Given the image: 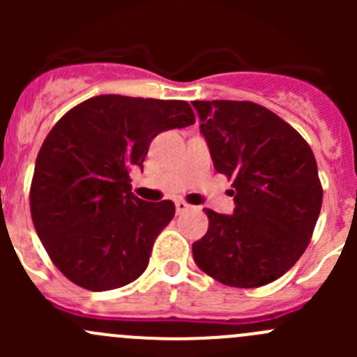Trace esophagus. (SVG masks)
<instances>
[{
    "label": "esophagus",
    "instance_id": "obj_1",
    "mask_svg": "<svg viewBox=\"0 0 357 357\" xmlns=\"http://www.w3.org/2000/svg\"><path fill=\"white\" fill-rule=\"evenodd\" d=\"M190 208V205L186 204L185 200H176V212L178 214H183V212H186Z\"/></svg>",
    "mask_w": 357,
    "mask_h": 357
}]
</instances>
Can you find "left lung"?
I'll return each mask as SVG.
<instances>
[{
	"instance_id": "8db88e82",
	"label": "left lung",
	"mask_w": 357,
	"mask_h": 357,
	"mask_svg": "<svg viewBox=\"0 0 357 357\" xmlns=\"http://www.w3.org/2000/svg\"><path fill=\"white\" fill-rule=\"evenodd\" d=\"M215 171L233 179L231 215L204 208L208 229L193 259L228 287L275 282L311 242L323 188L314 153L275 112L252 102H193Z\"/></svg>"
}]
</instances>
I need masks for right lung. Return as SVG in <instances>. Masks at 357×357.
Here are the masks:
<instances>
[{"mask_svg": "<svg viewBox=\"0 0 357 357\" xmlns=\"http://www.w3.org/2000/svg\"><path fill=\"white\" fill-rule=\"evenodd\" d=\"M193 122L181 100L100 95L53 126L36 158L29 199L36 233L66 278L105 291L143 275L176 207L138 199L129 172L143 167L158 132Z\"/></svg>", "mask_w": 357, "mask_h": 357, "instance_id": "add662e5", "label": "right lung"}]
</instances>
